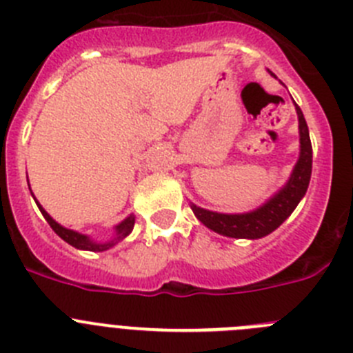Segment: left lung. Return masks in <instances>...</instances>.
<instances>
[{"mask_svg": "<svg viewBox=\"0 0 353 353\" xmlns=\"http://www.w3.org/2000/svg\"><path fill=\"white\" fill-rule=\"evenodd\" d=\"M270 76H274L272 72H270ZM295 111H297L299 118V141H301V145H299V159L285 185L277 189L258 208L242 212V214H223V212L207 210V208L191 203L192 212H194L196 219L199 223L223 236L256 240L270 235L274 230H277L288 219L292 212L301 203V199L305 196L311 180V168H313V148H311L307 123H305L304 114L297 104H295Z\"/></svg>", "mask_w": 353, "mask_h": 353, "instance_id": "obj_1", "label": "left lung"}]
</instances>
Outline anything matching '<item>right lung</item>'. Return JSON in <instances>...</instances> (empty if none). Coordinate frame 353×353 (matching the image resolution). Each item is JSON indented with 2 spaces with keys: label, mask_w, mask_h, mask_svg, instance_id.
<instances>
[{
  "label": "right lung",
  "mask_w": 353,
  "mask_h": 353,
  "mask_svg": "<svg viewBox=\"0 0 353 353\" xmlns=\"http://www.w3.org/2000/svg\"><path fill=\"white\" fill-rule=\"evenodd\" d=\"M28 185H30V182H28ZM31 191V189H30ZM31 196H33V192H31ZM33 199H35L37 207H39V210L42 212L43 219L48 221L49 226L54 230V233L58 236H61V239L67 242V244H70L72 248L76 249H81V251H93V252H102V251H108V249L114 248V245L118 244V242H121V240H125L127 236L132 233L134 230V223H136V215L130 214L127 215L125 219L120 221V223L117 224V226L113 228V236L109 240H105V242H99V240H93L92 236L86 235V233H79L76 232V230H70V228H65L61 226L60 223H56L54 219H52L51 215L48 214V212L43 210L42 205L37 201V198L33 196Z\"/></svg>",
  "instance_id": "add662e5"
}]
</instances>
